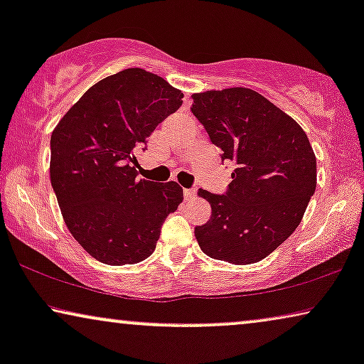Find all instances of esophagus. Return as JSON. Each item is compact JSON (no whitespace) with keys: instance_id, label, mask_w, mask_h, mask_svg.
Here are the masks:
<instances>
[{"instance_id":"1","label":"esophagus","mask_w":364,"mask_h":364,"mask_svg":"<svg viewBox=\"0 0 364 364\" xmlns=\"http://www.w3.org/2000/svg\"><path fill=\"white\" fill-rule=\"evenodd\" d=\"M183 197H186L187 202H193L197 198V191L196 188H186L183 191Z\"/></svg>"}]
</instances>
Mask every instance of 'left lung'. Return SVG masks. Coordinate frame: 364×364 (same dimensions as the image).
I'll use <instances>...</instances> for the list:
<instances>
[{"instance_id":"obj_1","label":"left lung","mask_w":364,"mask_h":364,"mask_svg":"<svg viewBox=\"0 0 364 364\" xmlns=\"http://www.w3.org/2000/svg\"><path fill=\"white\" fill-rule=\"evenodd\" d=\"M192 112L222 159L235 164L225 196L200 188L212 217L202 252L232 265L263 260L300 225L316 188V157L295 119L248 87L192 94Z\"/></svg>"}]
</instances>
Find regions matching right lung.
Returning a JSON list of instances; mask_svg holds the SVG:
<instances>
[{"instance_id":"right-lung-1","label":"right lung","mask_w":364,"mask_h":364,"mask_svg":"<svg viewBox=\"0 0 364 364\" xmlns=\"http://www.w3.org/2000/svg\"><path fill=\"white\" fill-rule=\"evenodd\" d=\"M182 97L157 74L129 68L89 87L54 127L49 176L59 208L71 235L101 263L146 260L183 200L177 182L137 178L132 166Z\"/></svg>"}]
</instances>
